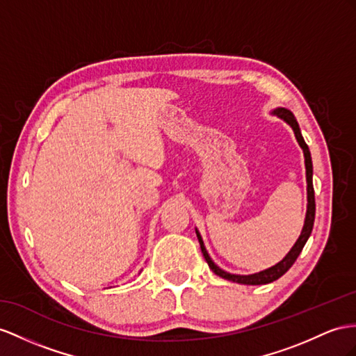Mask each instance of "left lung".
<instances>
[{"label":"left lung","instance_id":"left-lung-1","mask_svg":"<svg viewBox=\"0 0 356 356\" xmlns=\"http://www.w3.org/2000/svg\"><path fill=\"white\" fill-rule=\"evenodd\" d=\"M273 114H277L278 117H281L282 120L287 122L291 129H293L295 132V136L296 140L299 143L300 147H302L304 150V156H305V170H307V194H308V206H307V216H305V224H304V229H302V233H300L299 239L296 241V243L293 245V248L290 250V252L287 254V256L282 259L280 263H277L275 266H272L266 270H261L259 273H252V275H233V273H229L225 272L222 269L218 268L215 263L212 261V259L209 257V254L204 248V243H203V239L202 236H200V233L197 232V238H198V242H200V247H202V252L203 256L207 261L209 268H211L216 275H220L221 278H225L229 281H233V282H241V284H250V286H259V284H268V282H272L278 280L280 277L284 275V273L291 268V265L296 261L298 256L300 254V251H302L304 245L307 243L309 234H312V230H313V224H314V215H316V202H314V188H313V162H312V154H309V150H308V145L305 144L304 138H302V134H300V129H299V124L296 122L295 115L291 114L289 109L286 108H277L275 111H273Z\"/></svg>","mask_w":356,"mask_h":356}]
</instances>
